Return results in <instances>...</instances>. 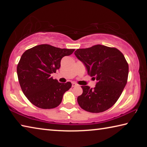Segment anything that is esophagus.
I'll return each mask as SVG.
<instances>
[{"mask_svg": "<svg viewBox=\"0 0 147 147\" xmlns=\"http://www.w3.org/2000/svg\"><path fill=\"white\" fill-rule=\"evenodd\" d=\"M76 86H78V84H76L75 82L72 83V87H76Z\"/></svg>", "mask_w": 147, "mask_h": 147, "instance_id": "obj_1", "label": "esophagus"}]
</instances>
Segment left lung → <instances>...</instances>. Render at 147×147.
I'll return each instance as SVG.
<instances>
[{"label": "left lung", "instance_id": "8db88e82", "mask_svg": "<svg viewBox=\"0 0 147 147\" xmlns=\"http://www.w3.org/2000/svg\"><path fill=\"white\" fill-rule=\"evenodd\" d=\"M74 54L85 65L89 75L97 81L94 89L82 86L83 93L77 98L79 106L91 113L110 108L127 83L128 64L123 53L115 47L96 45L77 49Z\"/></svg>", "mask_w": 147, "mask_h": 147}]
</instances>
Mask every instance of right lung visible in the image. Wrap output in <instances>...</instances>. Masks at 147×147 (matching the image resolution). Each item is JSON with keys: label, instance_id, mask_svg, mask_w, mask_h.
I'll return each instance as SVG.
<instances>
[{"label": "right lung", "instance_id": "right-lung-1", "mask_svg": "<svg viewBox=\"0 0 147 147\" xmlns=\"http://www.w3.org/2000/svg\"><path fill=\"white\" fill-rule=\"evenodd\" d=\"M74 51V49L43 44L23 54L17 65V76L24 95L34 106L53 109L60 104L63 94L71 88L72 84L58 82L51 74L60 67L61 58Z\"/></svg>", "mask_w": 147, "mask_h": 147}]
</instances>
